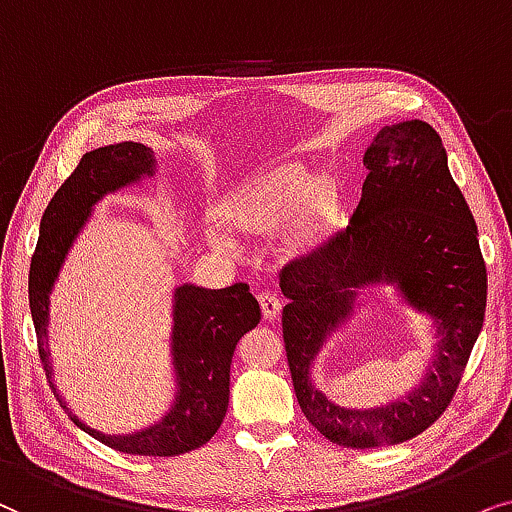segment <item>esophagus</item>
Segmentation results:
<instances>
[{
  "instance_id": "34e87169",
  "label": "esophagus",
  "mask_w": 512,
  "mask_h": 512,
  "mask_svg": "<svg viewBox=\"0 0 512 512\" xmlns=\"http://www.w3.org/2000/svg\"><path fill=\"white\" fill-rule=\"evenodd\" d=\"M257 299H260L262 316L267 318V320H276V318H278V313H281V306H283L281 297H278L276 292L264 290V292H260V295H257Z\"/></svg>"
}]
</instances>
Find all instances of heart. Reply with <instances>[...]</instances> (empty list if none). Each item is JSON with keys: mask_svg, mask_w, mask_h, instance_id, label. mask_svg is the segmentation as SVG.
Instances as JSON below:
<instances>
[{"mask_svg": "<svg viewBox=\"0 0 512 512\" xmlns=\"http://www.w3.org/2000/svg\"><path fill=\"white\" fill-rule=\"evenodd\" d=\"M332 203H335V192L325 177L313 180L309 168L290 163L238 187L224 201L222 213L229 224L248 234H269L281 227L292 213H297L288 229V241L299 245L318 234V229L330 217ZM208 241L217 250H234V241L222 229H210Z\"/></svg>", "mask_w": 512, "mask_h": 512, "instance_id": "b5f03b06", "label": "heart"}]
</instances>
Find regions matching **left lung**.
Masks as SVG:
<instances>
[{
  "mask_svg": "<svg viewBox=\"0 0 512 512\" xmlns=\"http://www.w3.org/2000/svg\"><path fill=\"white\" fill-rule=\"evenodd\" d=\"M367 177L351 224L281 271L283 339L297 403L311 426L344 447L398 445L424 433L447 405L485 323L487 269L478 227L426 121L384 126L363 156ZM393 284L434 320V360L403 401L356 411L332 404L312 360L352 315L357 290Z\"/></svg>",
  "mask_w": 512,
  "mask_h": 512,
  "instance_id": "1",
  "label": "left lung"
}]
</instances>
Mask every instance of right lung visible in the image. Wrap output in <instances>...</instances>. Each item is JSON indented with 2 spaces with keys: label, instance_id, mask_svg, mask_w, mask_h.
<instances>
[{
  "label": "right lung",
  "instance_id": "add662e5",
  "mask_svg": "<svg viewBox=\"0 0 512 512\" xmlns=\"http://www.w3.org/2000/svg\"><path fill=\"white\" fill-rule=\"evenodd\" d=\"M154 177L152 149L140 142L98 147L81 156L74 173L60 185L39 224V241L30 264V311L37 332L39 358L51 391L81 431L102 445L126 454L177 456L199 449L222 426L229 405L231 356L245 332L260 323V304L248 283L210 290L194 283L177 285L173 295L170 358L175 372V398L156 424L126 435H107L86 426L60 398L49 363V297L67 260V252L86 227L91 210L107 194L138 187Z\"/></svg>",
  "mask_w": 512,
  "mask_h": 512
}]
</instances>
